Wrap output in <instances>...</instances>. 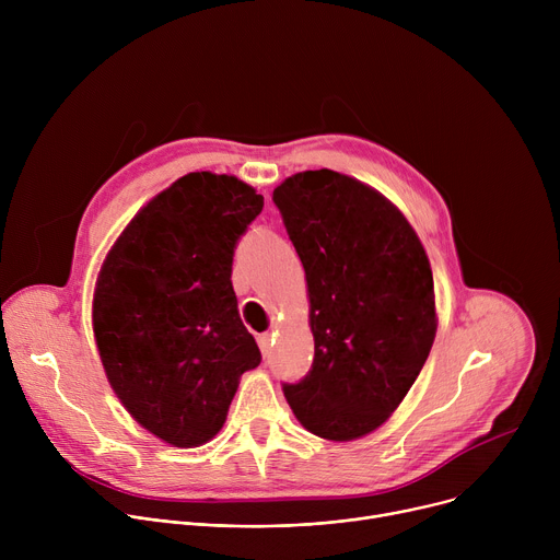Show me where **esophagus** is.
<instances>
[{
	"label": "esophagus",
	"instance_id": "34e87169",
	"mask_svg": "<svg viewBox=\"0 0 560 560\" xmlns=\"http://www.w3.org/2000/svg\"><path fill=\"white\" fill-rule=\"evenodd\" d=\"M257 343H259L264 357H268L270 350H272V346H275V335H272V332H264V335L257 337Z\"/></svg>",
	"mask_w": 560,
	"mask_h": 560
}]
</instances>
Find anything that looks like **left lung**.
Segmentation results:
<instances>
[{
    "label": "left lung",
    "instance_id": "left-lung-1",
    "mask_svg": "<svg viewBox=\"0 0 560 560\" xmlns=\"http://www.w3.org/2000/svg\"><path fill=\"white\" fill-rule=\"evenodd\" d=\"M272 201L303 264L314 359L283 394L305 430L352 441L404 401L436 335L434 281L408 219L365 184L307 171Z\"/></svg>",
    "mask_w": 560,
    "mask_h": 560
}]
</instances>
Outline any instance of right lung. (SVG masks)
Listing matches in <instances>:
<instances>
[{"label": "right lung", "instance_id": "add662e5", "mask_svg": "<svg viewBox=\"0 0 560 560\" xmlns=\"http://www.w3.org/2000/svg\"><path fill=\"white\" fill-rule=\"evenodd\" d=\"M261 210L236 177L190 173L128 223L100 272L93 328L106 376L132 419L171 445L210 441L238 376L261 363L230 281Z\"/></svg>", "mask_w": 560, "mask_h": 560}]
</instances>
